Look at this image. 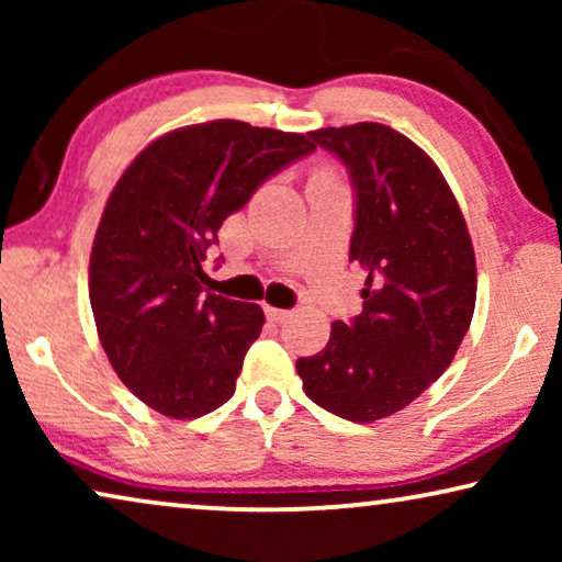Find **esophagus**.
<instances>
[{
  "mask_svg": "<svg viewBox=\"0 0 562 562\" xmlns=\"http://www.w3.org/2000/svg\"><path fill=\"white\" fill-rule=\"evenodd\" d=\"M266 317L271 322H286L291 317L289 310H276V306H266Z\"/></svg>",
  "mask_w": 562,
  "mask_h": 562,
  "instance_id": "esophagus-1",
  "label": "esophagus"
}]
</instances>
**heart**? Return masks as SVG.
<instances>
[{
	"label": "heart",
	"mask_w": 562,
	"mask_h": 562,
	"mask_svg": "<svg viewBox=\"0 0 562 562\" xmlns=\"http://www.w3.org/2000/svg\"><path fill=\"white\" fill-rule=\"evenodd\" d=\"M319 176H327V173H319Z\"/></svg>",
	"instance_id": "obj_1"
}]
</instances>
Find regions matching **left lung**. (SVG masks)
Instances as JSON below:
<instances>
[{
  "label": "left lung",
  "mask_w": 562,
  "mask_h": 562,
  "mask_svg": "<svg viewBox=\"0 0 562 562\" xmlns=\"http://www.w3.org/2000/svg\"><path fill=\"white\" fill-rule=\"evenodd\" d=\"M356 191L350 260L366 271L363 312L337 319L327 348L296 360L304 394L350 422L409 406L452 363L475 310V256L440 168L379 122L310 133Z\"/></svg>",
  "instance_id": "1"
}]
</instances>
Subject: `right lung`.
I'll return each mask as SVG.
<instances>
[{
    "label": "right lung",
    "instance_id": "obj_1",
    "mask_svg": "<svg viewBox=\"0 0 562 562\" xmlns=\"http://www.w3.org/2000/svg\"><path fill=\"white\" fill-rule=\"evenodd\" d=\"M310 135L214 120L153 140L106 199L89 299L110 363L166 417L229 402L263 327L258 304L206 294V250L263 181L310 156Z\"/></svg>",
    "mask_w": 562,
    "mask_h": 562
}]
</instances>
